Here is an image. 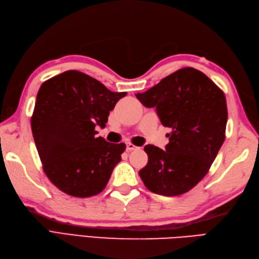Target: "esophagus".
Returning a JSON list of instances; mask_svg holds the SVG:
<instances>
[{"label": "esophagus", "mask_w": 259, "mask_h": 259, "mask_svg": "<svg viewBox=\"0 0 259 259\" xmlns=\"http://www.w3.org/2000/svg\"><path fill=\"white\" fill-rule=\"evenodd\" d=\"M137 149H139V148H138V147H136L135 145H133V144H127V145H126V150H127V151L137 150Z\"/></svg>", "instance_id": "34e87169"}]
</instances>
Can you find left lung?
<instances>
[{"label":"left lung","mask_w":259,"mask_h":259,"mask_svg":"<svg viewBox=\"0 0 259 259\" xmlns=\"http://www.w3.org/2000/svg\"><path fill=\"white\" fill-rule=\"evenodd\" d=\"M136 97L155 108L163 126L171 131L165 150L145 147L148 163L140 178L156 194L188 192L207 174L224 144L228 119L224 92L204 73L187 67Z\"/></svg>","instance_id":"1"}]
</instances>
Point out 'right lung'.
<instances>
[{
	"label": "right lung",
	"instance_id": "1",
	"mask_svg": "<svg viewBox=\"0 0 259 259\" xmlns=\"http://www.w3.org/2000/svg\"><path fill=\"white\" fill-rule=\"evenodd\" d=\"M124 96L76 70L41 85L31 128L45 174L62 192L89 198L105 189L126 146L96 137L95 127Z\"/></svg>",
	"mask_w": 259,
	"mask_h": 259
}]
</instances>
